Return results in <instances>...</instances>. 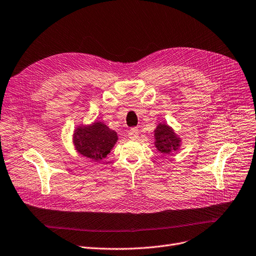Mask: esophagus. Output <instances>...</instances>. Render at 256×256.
I'll return each mask as SVG.
<instances>
[{
  "label": "esophagus",
  "mask_w": 256,
  "mask_h": 256,
  "mask_svg": "<svg viewBox=\"0 0 256 256\" xmlns=\"http://www.w3.org/2000/svg\"><path fill=\"white\" fill-rule=\"evenodd\" d=\"M138 136V130L136 128H131L128 131V138L131 140H136Z\"/></svg>",
  "instance_id": "obj_1"
}]
</instances>
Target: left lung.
Instances as JSON below:
<instances>
[{
	"instance_id": "left-lung-1",
	"label": "left lung",
	"mask_w": 256,
	"mask_h": 256,
	"mask_svg": "<svg viewBox=\"0 0 256 256\" xmlns=\"http://www.w3.org/2000/svg\"><path fill=\"white\" fill-rule=\"evenodd\" d=\"M153 134H154L153 144L156 150L164 156L170 154L173 151H178L182 146V138L166 122H160L156 128L153 130Z\"/></svg>"
}]
</instances>
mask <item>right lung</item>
I'll use <instances>...</instances> for the list:
<instances>
[{
	"mask_svg": "<svg viewBox=\"0 0 256 256\" xmlns=\"http://www.w3.org/2000/svg\"><path fill=\"white\" fill-rule=\"evenodd\" d=\"M118 140V132L98 120L89 124H78L72 134V144L76 152L94 162L107 158Z\"/></svg>",
	"mask_w": 256,
	"mask_h": 256,
	"instance_id": "1",
	"label": "right lung"
}]
</instances>
